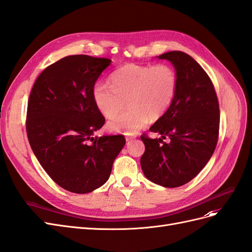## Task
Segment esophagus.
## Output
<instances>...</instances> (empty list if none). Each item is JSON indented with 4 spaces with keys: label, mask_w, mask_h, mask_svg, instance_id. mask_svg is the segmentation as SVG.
Masks as SVG:
<instances>
[{
    "label": "esophagus",
    "mask_w": 252,
    "mask_h": 252,
    "mask_svg": "<svg viewBox=\"0 0 252 252\" xmlns=\"http://www.w3.org/2000/svg\"><path fill=\"white\" fill-rule=\"evenodd\" d=\"M135 137H136V136L133 135V134H126V141H131V140L134 139Z\"/></svg>",
    "instance_id": "obj_1"
}]
</instances>
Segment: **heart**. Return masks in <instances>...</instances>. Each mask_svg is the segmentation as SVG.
<instances>
[{"instance_id":"heart-1","label":"heart","mask_w":252,"mask_h":252,"mask_svg":"<svg viewBox=\"0 0 252 252\" xmlns=\"http://www.w3.org/2000/svg\"><path fill=\"white\" fill-rule=\"evenodd\" d=\"M110 83H96L92 90L93 100L107 118L123 108L126 101L130 107L113 116L107 127L113 132L130 134L142 128L150 118L157 120L168 112L176 96L178 77L169 64L128 63L113 71Z\"/></svg>"}]
</instances>
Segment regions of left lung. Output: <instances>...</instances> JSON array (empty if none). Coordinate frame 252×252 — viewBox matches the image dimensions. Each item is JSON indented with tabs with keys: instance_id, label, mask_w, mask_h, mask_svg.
<instances>
[{
	"instance_id": "1",
	"label": "left lung",
	"mask_w": 252,
	"mask_h": 252,
	"mask_svg": "<svg viewBox=\"0 0 252 252\" xmlns=\"http://www.w3.org/2000/svg\"><path fill=\"white\" fill-rule=\"evenodd\" d=\"M158 58L174 65L178 89L168 112L150 127L161 138L140 136L146 146L140 164L151 182L176 188L195 177L211 158L219 140L220 105L210 77L191 56L175 50ZM166 135L169 144L162 140Z\"/></svg>"
}]
</instances>
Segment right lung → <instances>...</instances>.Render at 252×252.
Returning <instances> with one entry per match:
<instances>
[{"mask_svg": "<svg viewBox=\"0 0 252 252\" xmlns=\"http://www.w3.org/2000/svg\"><path fill=\"white\" fill-rule=\"evenodd\" d=\"M107 58L67 56L35 80L26 114L30 145L42 168L69 192L89 193L109 179L124 135L93 136L105 122L92 96Z\"/></svg>", "mask_w": 252, "mask_h": 252, "instance_id": "add662e5", "label": "right lung"}]
</instances>
